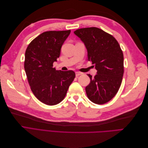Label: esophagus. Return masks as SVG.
Here are the masks:
<instances>
[{
	"label": "esophagus",
	"mask_w": 148,
	"mask_h": 148,
	"mask_svg": "<svg viewBox=\"0 0 148 148\" xmlns=\"http://www.w3.org/2000/svg\"><path fill=\"white\" fill-rule=\"evenodd\" d=\"M82 73L81 72H79V71H76L75 72V75H76V77H78V76L81 75Z\"/></svg>",
	"instance_id": "34e87169"
}]
</instances>
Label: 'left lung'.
I'll use <instances>...</instances> for the list:
<instances>
[{
  "mask_svg": "<svg viewBox=\"0 0 148 148\" xmlns=\"http://www.w3.org/2000/svg\"><path fill=\"white\" fill-rule=\"evenodd\" d=\"M74 34L84 43L88 60L95 64L97 74L85 88L89 99L97 104L109 102L115 96L123 75V54L112 36L96 27L77 29Z\"/></svg>",
  "mask_w": 148,
  "mask_h": 148,
  "instance_id": "1",
  "label": "left lung"
}]
</instances>
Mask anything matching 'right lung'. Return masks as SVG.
Instances as JSON below:
<instances>
[{"mask_svg": "<svg viewBox=\"0 0 148 148\" xmlns=\"http://www.w3.org/2000/svg\"><path fill=\"white\" fill-rule=\"evenodd\" d=\"M70 30L49 31L33 39L25 52V70L31 89L38 99L49 106L64 99L75 77L72 70L53 68Z\"/></svg>", "mask_w": 148, "mask_h": 148, "instance_id": "1", "label": "right lung"}]
</instances>
